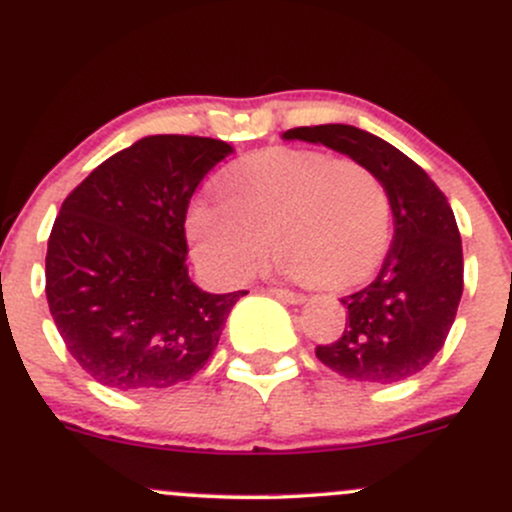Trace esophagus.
<instances>
[{
    "label": "esophagus",
    "instance_id": "34e87169",
    "mask_svg": "<svg viewBox=\"0 0 512 512\" xmlns=\"http://www.w3.org/2000/svg\"><path fill=\"white\" fill-rule=\"evenodd\" d=\"M270 294H272V297H277V299L287 301V304H301V301L306 299L304 294L289 292V289H270Z\"/></svg>",
    "mask_w": 512,
    "mask_h": 512
}]
</instances>
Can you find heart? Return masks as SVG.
<instances>
[{
	"label": "heart",
	"mask_w": 512,
	"mask_h": 512,
	"mask_svg": "<svg viewBox=\"0 0 512 512\" xmlns=\"http://www.w3.org/2000/svg\"><path fill=\"white\" fill-rule=\"evenodd\" d=\"M193 255L213 279L257 270L267 238L277 270L348 287L375 270L390 235V201L368 166L314 149H267L220 179V203L188 211Z\"/></svg>",
	"instance_id": "b5f03b06"
}]
</instances>
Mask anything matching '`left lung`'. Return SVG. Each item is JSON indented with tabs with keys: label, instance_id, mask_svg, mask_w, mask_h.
Instances as JSON below:
<instances>
[{
	"label": "left lung",
	"instance_id": "obj_1",
	"mask_svg": "<svg viewBox=\"0 0 512 512\" xmlns=\"http://www.w3.org/2000/svg\"><path fill=\"white\" fill-rule=\"evenodd\" d=\"M284 139L324 147L368 166L385 186L395 235L378 277L343 297L341 338L316 358L348 380L392 385L441 351L464 292V252L454 211L422 166L385 139L351 125L294 127Z\"/></svg>",
	"mask_w": 512,
	"mask_h": 512
}]
</instances>
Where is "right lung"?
<instances>
[{"label": "right lung", "mask_w": 512, "mask_h": 512, "mask_svg": "<svg viewBox=\"0 0 512 512\" xmlns=\"http://www.w3.org/2000/svg\"><path fill=\"white\" fill-rule=\"evenodd\" d=\"M233 147L152 134L73 188L53 223L46 299L80 368L122 392L191 380L208 363L242 294H208L188 277L186 211Z\"/></svg>", "instance_id": "1"}]
</instances>
